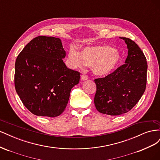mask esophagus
<instances>
[{"label":"esophagus","instance_id":"esophagus-1","mask_svg":"<svg viewBox=\"0 0 160 160\" xmlns=\"http://www.w3.org/2000/svg\"><path fill=\"white\" fill-rule=\"evenodd\" d=\"M88 79H89L88 77L87 76V75H82L81 76V81H86V80H88Z\"/></svg>","mask_w":160,"mask_h":160}]
</instances>
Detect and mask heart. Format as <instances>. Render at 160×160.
<instances>
[{"mask_svg":"<svg viewBox=\"0 0 160 160\" xmlns=\"http://www.w3.org/2000/svg\"><path fill=\"white\" fill-rule=\"evenodd\" d=\"M68 62L72 68L83 69L91 66L93 73L105 76L112 73L122 62V55L115 48L109 45L86 47L80 52L71 49L68 52Z\"/></svg>","mask_w":160,"mask_h":160,"instance_id":"obj_1","label":"heart"}]
</instances>
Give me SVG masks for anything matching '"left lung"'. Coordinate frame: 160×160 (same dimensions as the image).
<instances>
[{"instance_id":"left-lung-1","label":"left lung","mask_w":160,"mask_h":160,"mask_svg":"<svg viewBox=\"0 0 160 160\" xmlns=\"http://www.w3.org/2000/svg\"><path fill=\"white\" fill-rule=\"evenodd\" d=\"M119 38L124 40L128 49L125 64L103 78L95 79V108L99 112L110 115L128 112L146 88L148 64L143 51L130 38Z\"/></svg>"}]
</instances>
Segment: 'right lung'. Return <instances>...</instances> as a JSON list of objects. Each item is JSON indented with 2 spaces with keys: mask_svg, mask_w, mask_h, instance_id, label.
Returning a JSON list of instances; mask_svg holds the SVG:
<instances>
[{
  "mask_svg": "<svg viewBox=\"0 0 160 160\" xmlns=\"http://www.w3.org/2000/svg\"><path fill=\"white\" fill-rule=\"evenodd\" d=\"M61 40L52 37L33 38L17 58L14 86L23 105L32 113L55 118L68 103L80 72L67 68Z\"/></svg>",
  "mask_w": 160,
  "mask_h": 160,
  "instance_id": "add662e5",
  "label": "right lung"
}]
</instances>
